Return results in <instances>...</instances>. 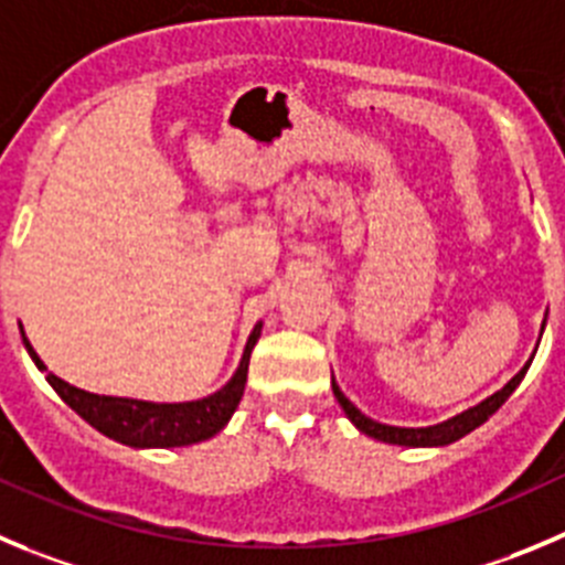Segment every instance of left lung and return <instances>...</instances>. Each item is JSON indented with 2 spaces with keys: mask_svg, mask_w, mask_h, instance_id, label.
Returning a JSON list of instances; mask_svg holds the SVG:
<instances>
[{
  "mask_svg": "<svg viewBox=\"0 0 565 565\" xmlns=\"http://www.w3.org/2000/svg\"><path fill=\"white\" fill-rule=\"evenodd\" d=\"M526 367H530V362H526V365L521 367V371L515 373V376L510 379V382L504 384L499 393H493L490 398H484V402L477 404L473 409H468V413L457 415V418H451V420H443V424H437V426H426V429H402V426L376 424V420H371L367 415H362L354 404L348 402L334 382H331V390H334V398L340 402V407L345 409V415L351 418V424H354L360 431H365V435L376 437V440L398 443V446H446V443H455V440H460V437H466L468 431H473L477 426H482L490 415L497 413V409L508 402L510 395H513V390L521 384Z\"/></svg>",
  "mask_w": 565,
  "mask_h": 565,
  "instance_id": "left-lung-1",
  "label": "left lung"
}]
</instances>
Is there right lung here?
<instances>
[{
    "mask_svg": "<svg viewBox=\"0 0 565 565\" xmlns=\"http://www.w3.org/2000/svg\"><path fill=\"white\" fill-rule=\"evenodd\" d=\"M262 326H256L245 345L239 367H236L234 379L217 390L209 398L186 404H150V402H134V398H114V395H94L86 390H77L66 384L63 379L46 373V382L55 387L68 407L75 409L86 424L103 435L114 437V440L125 443V446H136V449H170V446H189V443L209 440L217 435L228 418L234 415L236 404H239L242 393H245L247 382V362H250V351L256 345ZM24 337V331H21ZM30 356L39 365V371H46L44 362L33 351L30 340L24 337Z\"/></svg>",
    "mask_w": 565,
    "mask_h": 565,
    "instance_id": "right-lung-1",
    "label": "right lung"
}]
</instances>
